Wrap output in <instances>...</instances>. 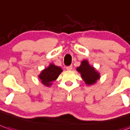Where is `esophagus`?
I'll list each match as a JSON object with an SVG mask.
<instances>
[{"label":"esophagus","mask_w":130,"mask_h":130,"mask_svg":"<svg viewBox=\"0 0 130 130\" xmlns=\"http://www.w3.org/2000/svg\"><path fill=\"white\" fill-rule=\"evenodd\" d=\"M66 70H68V71H71L72 70V66L70 65V66H68V67H66Z\"/></svg>","instance_id":"1"}]
</instances>
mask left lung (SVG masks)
Returning a JSON list of instances; mask_svg holds the SVG:
<instances>
[{
	"instance_id": "left-lung-1",
	"label": "left lung",
	"mask_w": 130,
	"mask_h": 130,
	"mask_svg": "<svg viewBox=\"0 0 130 130\" xmlns=\"http://www.w3.org/2000/svg\"><path fill=\"white\" fill-rule=\"evenodd\" d=\"M76 70L80 74L85 84L88 86L95 84L101 78L99 72L97 71L96 69L93 66L91 65L87 60H82L80 65L77 67Z\"/></svg>"
}]
</instances>
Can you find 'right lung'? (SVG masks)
Segmentation results:
<instances>
[{
  "mask_svg": "<svg viewBox=\"0 0 130 130\" xmlns=\"http://www.w3.org/2000/svg\"><path fill=\"white\" fill-rule=\"evenodd\" d=\"M62 72V69L60 67L51 63L47 68L41 70V73L38 75V77L40 79L41 84L49 87L53 84V82L58 79Z\"/></svg>",
  "mask_w": 130,
  "mask_h": 130,
  "instance_id": "add662e5",
  "label": "right lung"
}]
</instances>
